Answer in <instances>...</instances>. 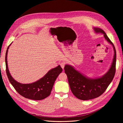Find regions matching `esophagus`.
Returning <instances> with one entry per match:
<instances>
[{
    "label": "esophagus",
    "instance_id": "obj_1",
    "mask_svg": "<svg viewBox=\"0 0 123 123\" xmlns=\"http://www.w3.org/2000/svg\"><path fill=\"white\" fill-rule=\"evenodd\" d=\"M60 65L61 68H62V69H63L64 68V67H65V63L64 62H62L60 63Z\"/></svg>",
    "mask_w": 123,
    "mask_h": 123
}]
</instances>
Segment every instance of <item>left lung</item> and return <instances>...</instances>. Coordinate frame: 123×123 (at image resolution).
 Segmentation results:
<instances>
[{"label": "left lung", "mask_w": 123, "mask_h": 123, "mask_svg": "<svg viewBox=\"0 0 123 123\" xmlns=\"http://www.w3.org/2000/svg\"><path fill=\"white\" fill-rule=\"evenodd\" d=\"M93 30L96 33L103 34L105 39L112 46L114 54L109 71L98 78L87 77L72 66L67 64L65 66V73L67 75L71 91L76 97L82 100L92 99L101 95L113 80L116 71V53L113 44L103 30L96 27H94Z\"/></svg>", "instance_id": "8db88e82"}]
</instances>
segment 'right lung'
<instances>
[{
  "label": "right lung",
  "instance_id": "add662e5",
  "mask_svg": "<svg viewBox=\"0 0 123 123\" xmlns=\"http://www.w3.org/2000/svg\"><path fill=\"white\" fill-rule=\"evenodd\" d=\"M12 43L7 48L5 56L6 74L11 84L17 92L26 98L34 100H41L46 98L50 95L55 82L57 76L62 73V68L58 65L56 68L49 70L42 78L32 83H19L12 77L8 67V51Z\"/></svg>",
  "mask_w": 123,
  "mask_h": 123
}]
</instances>
